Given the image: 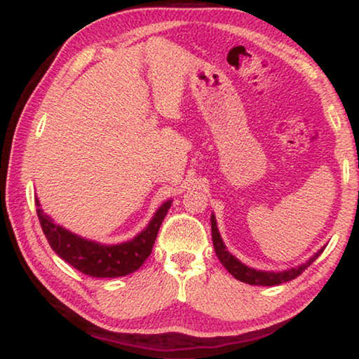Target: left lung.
<instances>
[{
  "label": "left lung",
  "mask_w": 359,
  "mask_h": 359,
  "mask_svg": "<svg viewBox=\"0 0 359 359\" xmlns=\"http://www.w3.org/2000/svg\"><path fill=\"white\" fill-rule=\"evenodd\" d=\"M210 223H212V241H214V248H215V253H217L218 259L222 261V264L226 267V271L229 272L231 276H234L236 278H238V280L245 282L248 285L274 287V285H280V283L293 280V278H296L297 276H301L302 272L306 271L307 267L311 266L313 261L320 257L321 252H323V250H320L318 253H315L306 264L296 267V269H290V271H285V272H261V271H257V269H250V267L242 264L239 259H236L233 255H231L226 250V248H224V244H223V241L220 238V234H218L214 215H212V218H210Z\"/></svg>",
  "instance_id": "left-lung-1"
}]
</instances>
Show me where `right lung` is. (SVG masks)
<instances>
[{"instance_id":"right-lung-1","label":"right lung","mask_w":359,"mask_h":359,"mask_svg":"<svg viewBox=\"0 0 359 359\" xmlns=\"http://www.w3.org/2000/svg\"><path fill=\"white\" fill-rule=\"evenodd\" d=\"M34 201L38 205L36 212H38L41 228L44 231L52 250L66 263L83 272L85 276L100 278L123 277L137 271L151 253L158 231H160L165 215L171 208V201L163 204L156 210L155 217L151 218L149 226L133 241L118 245H101L92 241H85L69 233L68 229L58 226L44 215L42 209H39L38 198Z\"/></svg>"}]
</instances>
